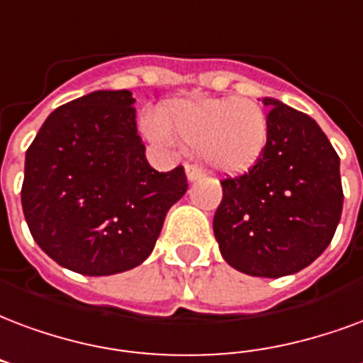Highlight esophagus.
<instances>
[{"label": "esophagus", "mask_w": 363, "mask_h": 363, "mask_svg": "<svg viewBox=\"0 0 363 363\" xmlns=\"http://www.w3.org/2000/svg\"><path fill=\"white\" fill-rule=\"evenodd\" d=\"M200 177H202V171H200V169L192 167V165L186 167V179H189V182H196Z\"/></svg>", "instance_id": "obj_1"}]
</instances>
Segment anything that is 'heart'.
Returning <instances> with one entry per match:
<instances>
[{
	"label": "heart",
	"instance_id": "heart-1",
	"mask_svg": "<svg viewBox=\"0 0 363 363\" xmlns=\"http://www.w3.org/2000/svg\"><path fill=\"white\" fill-rule=\"evenodd\" d=\"M155 142L196 147L203 165L217 174H242L254 167L269 140V117L254 99H177L160 109V123L147 121Z\"/></svg>",
	"mask_w": 363,
	"mask_h": 363
}]
</instances>
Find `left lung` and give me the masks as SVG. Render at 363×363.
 Masks as SVG:
<instances>
[{
  "label": "left lung",
  "mask_w": 363,
  "mask_h": 363,
  "mask_svg": "<svg viewBox=\"0 0 363 363\" xmlns=\"http://www.w3.org/2000/svg\"><path fill=\"white\" fill-rule=\"evenodd\" d=\"M269 140L248 173L221 182L213 235L223 259L252 277H284L315 262L342 213L340 160L310 115L275 98Z\"/></svg>",
  "instance_id": "1"
}]
</instances>
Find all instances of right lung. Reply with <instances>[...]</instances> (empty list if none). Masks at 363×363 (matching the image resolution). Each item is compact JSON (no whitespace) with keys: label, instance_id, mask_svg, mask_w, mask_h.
<instances>
[{"label":"right lung","instance_id":"obj_1","mask_svg":"<svg viewBox=\"0 0 363 363\" xmlns=\"http://www.w3.org/2000/svg\"><path fill=\"white\" fill-rule=\"evenodd\" d=\"M134 101L128 90L72 99L26 150L24 219L40 248L74 273L101 277L140 265L189 189L182 167H150Z\"/></svg>","mask_w":363,"mask_h":363}]
</instances>
